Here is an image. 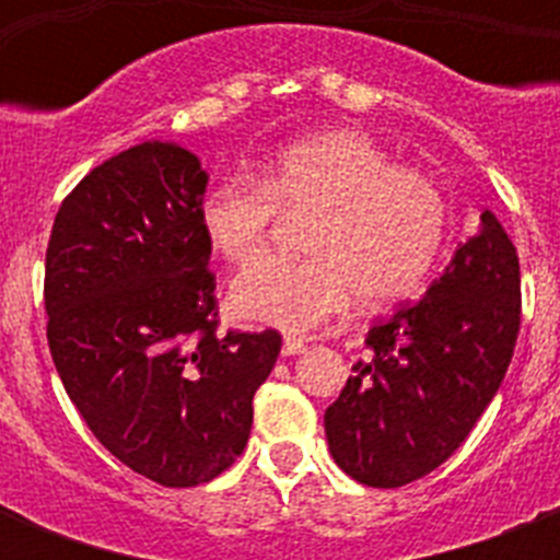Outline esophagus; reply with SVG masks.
I'll list each match as a JSON object with an SVG mask.
<instances>
[{"label": "esophagus", "mask_w": 560, "mask_h": 560, "mask_svg": "<svg viewBox=\"0 0 560 560\" xmlns=\"http://www.w3.org/2000/svg\"><path fill=\"white\" fill-rule=\"evenodd\" d=\"M305 349H307L305 340H299V337H284V342H281V354H284V358L302 354Z\"/></svg>", "instance_id": "1"}]
</instances>
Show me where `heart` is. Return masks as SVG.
I'll return each mask as SVG.
<instances>
[{
  "label": "heart",
  "mask_w": 560,
  "mask_h": 560,
  "mask_svg": "<svg viewBox=\"0 0 560 560\" xmlns=\"http://www.w3.org/2000/svg\"><path fill=\"white\" fill-rule=\"evenodd\" d=\"M307 218L302 261H264L232 284L237 316L281 331H311L351 296L383 307L412 296L447 237V200L421 171L358 130H328L284 144L253 177L206 191L202 235L229 264L246 267L270 249L279 218Z\"/></svg>",
  "instance_id": "1"
}]
</instances>
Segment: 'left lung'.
<instances>
[{
  "instance_id": "left-lung-1",
  "label": "left lung",
  "mask_w": 560,
  "mask_h": 560,
  "mask_svg": "<svg viewBox=\"0 0 560 560\" xmlns=\"http://www.w3.org/2000/svg\"><path fill=\"white\" fill-rule=\"evenodd\" d=\"M521 331V261L491 211L416 305L369 331L325 409L334 462L372 488H400L453 456L486 412Z\"/></svg>"
}]
</instances>
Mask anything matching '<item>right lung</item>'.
Returning <instances> with one entry per match:
<instances>
[{"instance_id": "right-lung-1", "label": "right lung", "mask_w": 560, "mask_h": 560, "mask_svg": "<svg viewBox=\"0 0 560 560\" xmlns=\"http://www.w3.org/2000/svg\"><path fill=\"white\" fill-rule=\"evenodd\" d=\"M206 171L142 142L72 188L46 249L48 349L95 439L165 488L220 477L244 453L279 331L218 334Z\"/></svg>"}]
</instances>
